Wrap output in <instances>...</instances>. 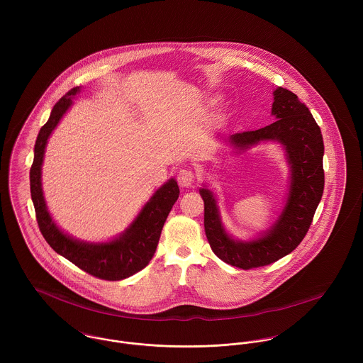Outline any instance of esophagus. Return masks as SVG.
<instances>
[{
    "mask_svg": "<svg viewBox=\"0 0 363 363\" xmlns=\"http://www.w3.org/2000/svg\"><path fill=\"white\" fill-rule=\"evenodd\" d=\"M177 182L180 187H190L194 182V173L190 169H180L177 173Z\"/></svg>",
    "mask_w": 363,
    "mask_h": 363,
    "instance_id": "1",
    "label": "esophagus"
}]
</instances>
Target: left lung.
I'll use <instances>...</instances> for the list:
<instances>
[{
    "label": "left lung",
    "instance_id": "8db88e82",
    "mask_svg": "<svg viewBox=\"0 0 363 363\" xmlns=\"http://www.w3.org/2000/svg\"><path fill=\"white\" fill-rule=\"evenodd\" d=\"M272 124L256 131L238 133L225 143L235 151H246L259 143L281 144L289 166V189L285 206L268 230L252 240L233 239L225 229L216 196L204 184V228L212 252L228 264L250 269L268 265L292 253L306 236L324 190V144L320 127L306 104L291 91L274 92Z\"/></svg>",
    "mask_w": 363,
    "mask_h": 363
}]
</instances>
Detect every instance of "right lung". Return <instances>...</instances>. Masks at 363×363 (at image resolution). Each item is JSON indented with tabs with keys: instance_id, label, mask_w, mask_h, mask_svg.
<instances>
[{
	"instance_id": "add662e5",
	"label": "right lung",
	"mask_w": 363,
	"mask_h": 363,
	"mask_svg": "<svg viewBox=\"0 0 363 363\" xmlns=\"http://www.w3.org/2000/svg\"><path fill=\"white\" fill-rule=\"evenodd\" d=\"M79 92L81 86L72 88L54 104L48 123L39 131L30 167V196L39 229L55 253L96 278L120 281L145 268L154 257L162 228L173 204L179 199L180 190L177 182L173 177L169 179L156 190L131 225L108 242H84L64 233L52 220L45 201L42 164L46 145L54 128L72 106V99Z\"/></svg>"
}]
</instances>
